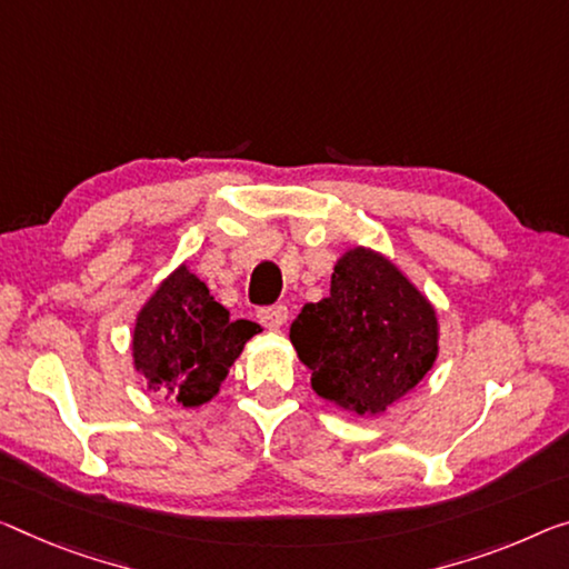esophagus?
<instances>
[{"instance_id":"1","label":"esophagus","mask_w":569,"mask_h":569,"mask_svg":"<svg viewBox=\"0 0 569 569\" xmlns=\"http://www.w3.org/2000/svg\"><path fill=\"white\" fill-rule=\"evenodd\" d=\"M259 322L269 330H279L287 322V318H290V312H287L284 305H269V308H259L257 312Z\"/></svg>"}]
</instances>
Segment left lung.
<instances>
[{"mask_svg":"<svg viewBox=\"0 0 569 569\" xmlns=\"http://www.w3.org/2000/svg\"><path fill=\"white\" fill-rule=\"evenodd\" d=\"M290 340L312 371L315 395L376 415L432 369L437 318L391 261L351 249L336 264L326 300L297 315Z\"/></svg>","mask_w":569,"mask_h":569,"instance_id":"left-lung-1","label":"left lung"}]
</instances>
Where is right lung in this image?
<instances>
[{
    "instance_id": "right-lung-1",
    "label": "right lung",
    "mask_w": 569,
    "mask_h": 569,
    "mask_svg": "<svg viewBox=\"0 0 569 569\" xmlns=\"http://www.w3.org/2000/svg\"><path fill=\"white\" fill-rule=\"evenodd\" d=\"M257 333V322L231 320L208 287L180 267L139 312L134 369L160 395L200 407L218 395L243 343Z\"/></svg>"
}]
</instances>
